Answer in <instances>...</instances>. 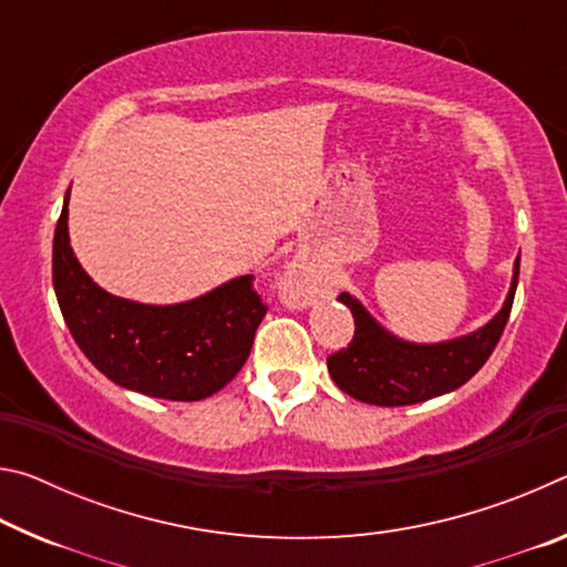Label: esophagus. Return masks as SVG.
<instances>
[{
  "label": "esophagus",
  "mask_w": 567,
  "mask_h": 567,
  "mask_svg": "<svg viewBox=\"0 0 567 567\" xmlns=\"http://www.w3.org/2000/svg\"><path fill=\"white\" fill-rule=\"evenodd\" d=\"M280 292L282 300L290 307H307L312 305L315 295H318V285H315L310 272L302 265H290L280 282Z\"/></svg>",
  "instance_id": "1"
}]
</instances>
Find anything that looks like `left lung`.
Instances as JSON below:
<instances>
[{"label": "left lung", "instance_id": "8db88e82", "mask_svg": "<svg viewBox=\"0 0 567 567\" xmlns=\"http://www.w3.org/2000/svg\"><path fill=\"white\" fill-rule=\"evenodd\" d=\"M517 275H520V257L515 260L513 285L503 310L485 328L437 344H415L395 338L380 328L354 297L342 292L338 300L350 307L354 334L348 348L328 358L334 385L354 400L380 408L415 405L465 385L501 340L513 310Z\"/></svg>", "mask_w": 567, "mask_h": 567}]
</instances>
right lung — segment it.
I'll use <instances>...</instances> for the list:
<instances>
[{"label": "right lung", "mask_w": 567, "mask_h": 567, "mask_svg": "<svg viewBox=\"0 0 567 567\" xmlns=\"http://www.w3.org/2000/svg\"><path fill=\"white\" fill-rule=\"evenodd\" d=\"M66 203L70 192L54 229L52 282L66 328L87 360L120 388L159 400L192 402L223 390L243 370L267 312L255 277H235L179 305L114 297L76 262Z\"/></svg>", "instance_id": "1"}]
</instances>
